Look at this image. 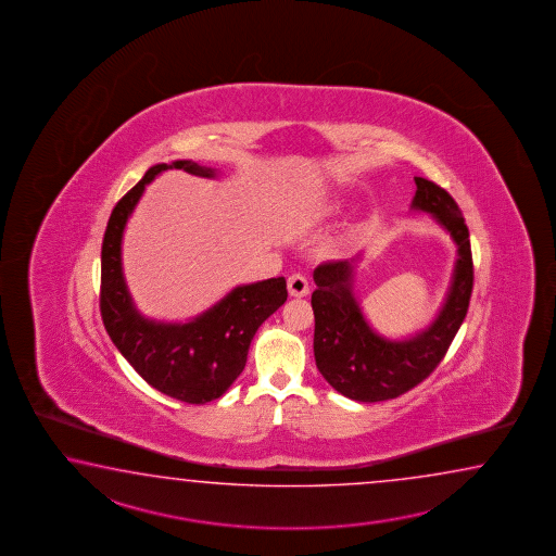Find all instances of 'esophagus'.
Instances as JSON below:
<instances>
[{
    "instance_id": "obj_1",
    "label": "esophagus",
    "mask_w": 556,
    "mask_h": 556,
    "mask_svg": "<svg viewBox=\"0 0 556 556\" xmlns=\"http://www.w3.org/2000/svg\"><path fill=\"white\" fill-rule=\"evenodd\" d=\"M288 292H290V295H294V298H304V295L309 294V283H307L306 276L292 274L288 278Z\"/></svg>"
}]
</instances>
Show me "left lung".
<instances>
[{
	"label": "left lung",
	"mask_w": 556,
	"mask_h": 556,
	"mask_svg": "<svg viewBox=\"0 0 556 556\" xmlns=\"http://www.w3.org/2000/svg\"><path fill=\"white\" fill-rule=\"evenodd\" d=\"M412 208L431 214L457 247L445 304L426 330L407 340H388L367 324L354 295L355 261L324 262L314 270L316 366L331 388L354 402H386L412 390L441 364L462 328L472 292L469 228L450 192L415 177Z\"/></svg>",
	"instance_id": "left-lung-1"
}]
</instances>
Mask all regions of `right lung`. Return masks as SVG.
Masks as SVG:
<instances>
[{"mask_svg": "<svg viewBox=\"0 0 556 556\" xmlns=\"http://www.w3.org/2000/svg\"><path fill=\"white\" fill-rule=\"evenodd\" d=\"M168 168H182L197 177L214 178L216 170L192 161L161 163L117 202L106 223L101 249V318L118 352L154 390L178 402L218 400L242 374L249 348L264 319L288 298L286 280L270 278L237 286L201 316L185 324L144 318L132 304L123 276L121 242L125 225L144 187Z\"/></svg>", "mask_w": 556, "mask_h": 556, "instance_id": "1", "label": "right lung"}]
</instances>
